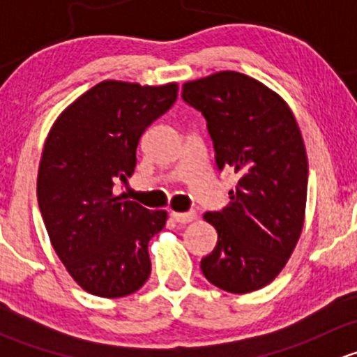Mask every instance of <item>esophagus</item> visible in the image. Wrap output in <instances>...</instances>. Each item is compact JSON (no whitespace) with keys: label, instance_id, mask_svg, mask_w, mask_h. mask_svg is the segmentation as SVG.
Returning <instances> with one entry per match:
<instances>
[{"label":"esophagus","instance_id":"esophagus-1","mask_svg":"<svg viewBox=\"0 0 357 357\" xmlns=\"http://www.w3.org/2000/svg\"><path fill=\"white\" fill-rule=\"evenodd\" d=\"M171 218L174 219L176 222H179V225H188V222L195 221L197 214L193 211H190V212H171Z\"/></svg>","mask_w":357,"mask_h":357}]
</instances>
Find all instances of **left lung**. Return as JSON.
I'll return each mask as SVG.
<instances>
[{
    "label": "left lung",
    "instance_id": "8db88e82",
    "mask_svg": "<svg viewBox=\"0 0 357 357\" xmlns=\"http://www.w3.org/2000/svg\"><path fill=\"white\" fill-rule=\"evenodd\" d=\"M181 96L207 121L218 167L240 174L228 207L204 215L218 245L202 259V273L231 294L262 289L285 268L304 228L307 155L294 112L235 70L185 82Z\"/></svg>",
    "mask_w": 357,
    "mask_h": 357
}]
</instances>
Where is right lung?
Masks as SVG:
<instances>
[{
	"mask_svg": "<svg viewBox=\"0 0 357 357\" xmlns=\"http://www.w3.org/2000/svg\"><path fill=\"white\" fill-rule=\"evenodd\" d=\"M178 98V82L107 81L70 103L46 136L38 202L50 242L74 282L96 297H126L152 271L149 242L167 221L115 195L132 174L145 129Z\"/></svg>",
	"mask_w": 357,
	"mask_h": 357,
	"instance_id": "right-lung-1",
	"label": "right lung"
}]
</instances>
